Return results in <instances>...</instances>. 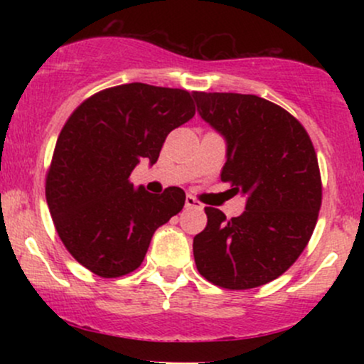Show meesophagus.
<instances>
[{
  "label": "esophagus",
  "instance_id": "obj_1",
  "mask_svg": "<svg viewBox=\"0 0 364 364\" xmlns=\"http://www.w3.org/2000/svg\"><path fill=\"white\" fill-rule=\"evenodd\" d=\"M185 203H186V207H190V208H196V210H202V208H203L202 203H200L198 200H196L195 196H191V195H188V196H186Z\"/></svg>",
  "mask_w": 364,
  "mask_h": 364
}]
</instances>
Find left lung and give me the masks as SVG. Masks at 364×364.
I'll use <instances>...</instances> for the list:
<instances>
[{"label": "left lung", "mask_w": 364, "mask_h": 364, "mask_svg": "<svg viewBox=\"0 0 364 364\" xmlns=\"http://www.w3.org/2000/svg\"><path fill=\"white\" fill-rule=\"evenodd\" d=\"M200 118L225 141L223 181L246 198L225 220L205 207L207 228L193 240L198 272L225 289H252L282 275L313 235L321 205L315 149L298 119L252 94L193 92Z\"/></svg>", "instance_id": "8db88e82"}]
</instances>
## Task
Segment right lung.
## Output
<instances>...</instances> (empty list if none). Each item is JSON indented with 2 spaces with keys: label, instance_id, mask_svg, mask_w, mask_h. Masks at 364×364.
Wrapping results in <instances>:
<instances>
[{
  "label": "right lung",
  "instance_id": "1",
  "mask_svg": "<svg viewBox=\"0 0 364 364\" xmlns=\"http://www.w3.org/2000/svg\"><path fill=\"white\" fill-rule=\"evenodd\" d=\"M195 116L190 92L127 83L92 95L63 127L46 200L63 245L101 277L139 269L154 232L185 205L178 186L135 188L129 174L157 162L166 136Z\"/></svg>",
  "mask_w": 364,
  "mask_h": 364
}]
</instances>
